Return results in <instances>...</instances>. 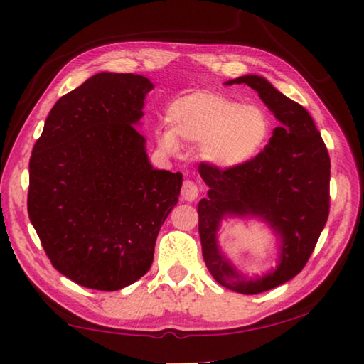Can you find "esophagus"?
I'll return each instance as SVG.
<instances>
[{"mask_svg":"<svg viewBox=\"0 0 364 364\" xmlns=\"http://www.w3.org/2000/svg\"><path fill=\"white\" fill-rule=\"evenodd\" d=\"M197 196H199V188H197V184L189 180L184 181L181 188V199L186 202H194L197 199Z\"/></svg>","mask_w":364,"mask_h":364,"instance_id":"34e87169","label":"esophagus"}]
</instances>
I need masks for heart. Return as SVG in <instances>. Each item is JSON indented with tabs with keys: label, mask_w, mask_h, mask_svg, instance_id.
<instances>
[{
	"label": "heart",
	"mask_w": 364,
	"mask_h": 364,
	"mask_svg": "<svg viewBox=\"0 0 364 364\" xmlns=\"http://www.w3.org/2000/svg\"><path fill=\"white\" fill-rule=\"evenodd\" d=\"M167 122L170 128L157 132L162 149L176 152L178 138L196 143L202 160L223 171L254 162L271 136V120L263 109L212 91L178 97L167 109Z\"/></svg>",
	"instance_id": "1"
}]
</instances>
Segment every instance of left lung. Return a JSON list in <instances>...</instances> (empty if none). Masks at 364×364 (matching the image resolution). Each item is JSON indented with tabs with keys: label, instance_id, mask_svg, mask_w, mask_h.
<instances>
[{
	"label": "left lung",
	"instance_id": "1",
	"mask_svg": "<svg viewBox=\"0 0 364 364\" xmlns=\"http://www.w3.org/2000/svg\"><path fill=\"white\" fill-rule=\"evenodd\" d=\"M255 90L279 127L254 162L239 170L200 171L208 196L200 199L199 234L208 271L237 294H260L291 281L304 269L329 215L331 160L311 115L260 75L225 83ZM255 218L277 237V267L260 277L239 272L219 247L225 220Z\"/></svg>",
	"mask_w": 364,
	"mask_h": 364
}]
</instances>
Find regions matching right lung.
Segmentation results:
<instances>
[{
	"instance_id": "obj_1",
	"label": "right lung",
	"mask_w": 364,
	"mask_h": 364,
	"mask_svg": "<svg viewBox=\"0 0 364 364\" xmlns=\"http://www.w3.org/2000/svg\"><path fill=\"white\" fill-rule=\"evenodd\" d=\"M149 78L100 72L54 104L30 157L28 217L59 273L120 291L149 271L183 175L154 168L136 127Z\"/></svg>"
}]
</instances>
